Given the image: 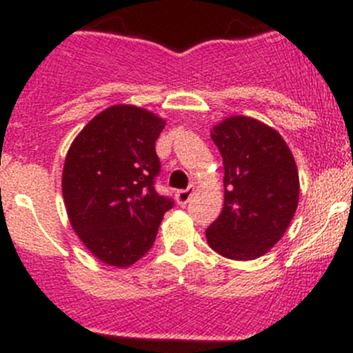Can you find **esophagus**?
<instances>
[{
    "label": "esophagus",
    "mask_w": 353,
    "mask_h": 353,
    "mask_svg": "<svg viewBox=\"0 0 353 353\" xmlns=\"http://www.w3.org/2000/svg\"><path fill=\"white\" fill-rule=\"evenodd\" d=\"M193 194H194V188H188V190L177 191L176 199H177V203H179V205H186V203L190 201Z\"/></svg>",
    "instance_id": "esophagus-1"
}]
</instances>
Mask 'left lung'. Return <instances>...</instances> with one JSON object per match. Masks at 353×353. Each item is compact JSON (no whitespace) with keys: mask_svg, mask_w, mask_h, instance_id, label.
<instances>
[{"mask_svg":"<svg viewBox=\"0 0 353 353\" xmlns=\"http://www.w3.org/2000/svg\"><path fill=\"white\" fill-rule=\"evenodd\" d=\"M223 159V208L206 229L210 248L249 261L266 254L290 225L299 205V172L282 134L248 116L213 126Z\"/></svg>","mask_w":353,"mask_h":353,"instance_id":"left-lung-1","label":"left lung"}]
</instances>
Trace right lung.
<instances>
[{"instance_id":"add662e5","label":"right lung","mask_w":353,"mask_h":353,"mask_svg":"<svg viewBox=\"0 0 353 353\" xmlns=\"http://www.w3.org/2000/svg\"><path fill=\"white\" fill-rule=\"evenodd\" d=\"M165 119L130 104L110 105L78 133L63 167L71 227L97 259L128 268L154 245L172 199L160 196L155 141Z\"/></svg>"}]
</instances>
